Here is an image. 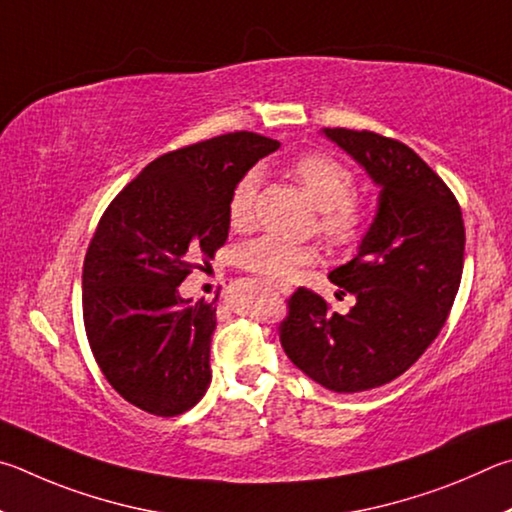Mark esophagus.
<instances>
[{
    "label": "esophagus",
    "mask_w": 512,
    "mask_h": 512,
    "mask_svg": "<svg viewBox=\"0 0 512 512\" xmlns=\"http://www.w3.org/2000/svg\"><path fill=\"white\" fill-rule=\"evenodd\" d=\"M274 288L279 290V292H283V294H290V292H292L290 285H285V283H281V285H274Z\"/></svg>",
    "instance_id": "obj_1"
}]
</instances>
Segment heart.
Listing matches in <instances>:
<instances>
[{
	"label": "heart",
	"mask_w": 512,
	"mask_h": 512,
	"mask_svg": "<svg viewBox=\"0 0 512 512\" xmlns=\"http://www.w3.org/2000/svg\"><path fill=\"white\" fill-rule=\"evenodd\" d=\"M290 175L303 186L319 209L317 227L337 247H355L369 229V209L355 197V175L344 161L321 150L303 152L292 159ZM258 173L249 170L233 184L227 202V220L231 229L245 231L254 222ZM319 258L317 247L261 236L249 240L240 249V265L263 281L281 285L297 279L301 267Z\"/></svg>",
	"instance_id": "heart-1"
}]
</instances>
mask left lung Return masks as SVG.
<instances>
[{"label": "left lung", "mask_w": 512, "mask_h": 512, "mask_svg": "<svg viewBox=\"0 0 512 512\" xmlns=\"http://www.w3.org/2000/svg\"><path fill=\"white\" fill-rule=\"evenodd\" d=\"M324 132L380 184L378 215L353 261L330 272L355 306L337 315L299 288L279 337L308 378L355 393L396 380L441 333L461 285L465 227L450 186L405 143L371 130Z\"/></svg>", "instance_id": "1"}]
</instances>
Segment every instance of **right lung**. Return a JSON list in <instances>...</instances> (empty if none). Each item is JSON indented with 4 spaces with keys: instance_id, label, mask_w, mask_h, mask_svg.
I'll list each match as a JSON object with an SVG mask.
<instances>
[{
    "instance_id": "1",
    "label": "right lung",
    "mask_w": 512,
    "mask_h": 512,
    "mask_svg": "<svg viewBox=\"0 0 512 512\" xmlns=\"http://www.w3.org/2000/svg\"><path fill=\"white\" fill-rule=\"evenodd\" d=\"M279 146L242 130L170 150L98 220L83 265L85 333L98 369L130 405L173 418L202 400L215 301H184L179 283L227 242L233 184Z\"/></svg>"
}]
</instances>
